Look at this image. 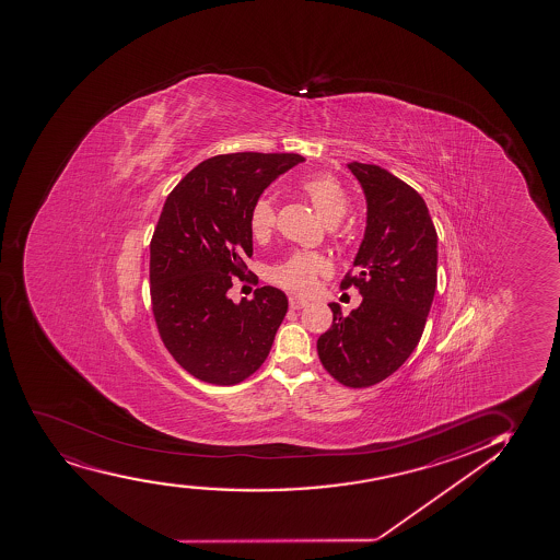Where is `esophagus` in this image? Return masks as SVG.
<instances>
[{
    "label": "esophagus",
    "instance_id": "1",
    "mask_svg": "<svg viewBox=\"0 0 560 560\" xmlns=\"http://www.w3.org/2000/svg\"><path fill=\"white\" fill-rule=\"evenodd\" d=\"M306 306L303 299H296V296H290V308L291 310H303Z\"/></svg>",
    "mask_w": 560,
    "mask_h": 560
}]
</instances>
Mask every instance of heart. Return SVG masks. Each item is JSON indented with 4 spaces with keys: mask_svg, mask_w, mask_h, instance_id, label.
I'll list each match as a JSON object with an SVG mask.
<instances>
[{
    "mask_svg": "<svg viewBox=\"0 0 560 560\" xmlns=\"http://www.w3.org/2000/svg\"><path fill=\"white\" fill-rule=\"evenodd\" d=\"M301 190L327 225H336L348 214V194L332 175H312L301 183ZM277 224V209L269 198H259L252 206L250 230L254 237L267 238ZM328 265L322 256L299 252L270 270V280L296 295L314 291L319 277L327 275Z\"/></svg>",
    "mask_w": 560,
    "mask_h": 560,
    "instance_id": "heart-1",
    "label": "heart"
}]
</instances>
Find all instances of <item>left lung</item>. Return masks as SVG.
Here are the masks:
<instances>
[{
	"label": "left lung",
	"mask_w": 560,
	"mask_h": 560,
	"mask_svg": "<svg viewBox=\"0 0 560 560\" xmlns=\"http://www.w3.org/2000/svg\"><path fill=\"white\" fill-rule=\"evenodd\" d=\"M368 203L366 232L341 290L362 303L349 315L330 303L317 340L323 368L341 385L366 388L393 375L424 332L438 288V232L422 196L375 164L351 162Z\"/></svg>",
	"instance_id": "1"
}]
</instances>
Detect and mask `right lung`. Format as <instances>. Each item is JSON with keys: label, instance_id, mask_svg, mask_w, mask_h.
<instances>
[{"label": "right lung", "instance_id": "obj_1", "mask_svg": "<svg viewBox=\"0 0 560 560\" xmlns=\"http://www.w3.org/2000/svg\"><path fill=\"white\" fill-rule=\"evenodd\" d=\"M295 153L217 154L170 192L151 238L149 280L164 346L196 380L237 385L264 364L288 312L270 285L233 303V277L250 280L252 206L278 175L303 162Z\"/></svg>", "mask_w": 560, "mask_h": 560}]
</instances>
